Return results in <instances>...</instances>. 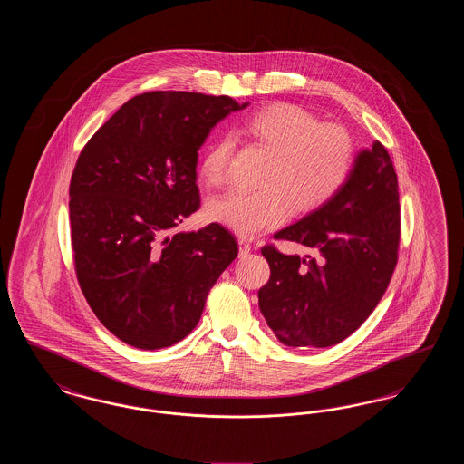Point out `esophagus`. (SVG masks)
<instances>
[{
  "instance_id": "34e87169",
  "label": "esophagus",
  "mask_w": 464,
  "mask_h": 464,
  "mask_svg": "<svg viewBox=\"0 0 464 464\" xmlns=\"http://www.w3.org/2000/svg\"><path fill=\"white\" fill-rule=\"evenodd\" d=\"M238 245H240V256H246L250 252V248H252V245H250L246 238H238Z\"/></svg>"
}]
</instances>
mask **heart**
<instances>
[{
  "mask_svg": "<svg viewBox=\"0 0 464 464\" xmlns=\"http://www.w3.org/2000/svg\"><path fill=\"white\" fill-rule=\"evenodd\" d=\"M242 132L271 155L257 191H229L207 203L210 219L242 237H256L334 198L348 182L356 146L346 129L320 123L295 104L276 102L248 114ZM233 139L218 137L201 156L199 176L208 186L227 179Z\"/></svg>",
  "mask_w": 464,
  "mask_h": 464,
  "instance_id": "1",
  "label": "heart"
}]
</instances>
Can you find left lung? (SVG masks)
Masks as SVG:
<instances>
[{
    "mask_svg": "<svg viewBox=\"0 0 464 464\" xmlns=\"http://www.w3.org/2000/svg\"><path fill=\"white\" fill-rule=\"evenodd\" d=\"M275 238L309 252L301 257L275 245L261 248L271 269L259 290L269 329L294 348L344 341L374 311L397 266L398 180L386 148L375 140L360 151L344 188Z\"/></svg>",
    "mask_w": 464,
    "mask_h": 464,
    "instance_id": "8db88e82",
    "label": "left lung"
}]
</instances>
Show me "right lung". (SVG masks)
<instances>
[{
  "instance_id": "1",
  "label": "right lung",
  "mask_w": 464,
  "mask_h": 464,
  "mask_svg": "<svg viewBox=\"0 0 464 464\" xmlns=\"http://www.w3.org/2000/svg\"><path fill=\"white\" fill-rule=\"evenodd\" d=\"M235 99L195 92L135 95L92 135L69 184L78 284L101 324L140 350L197 327L207 295L238 256L212 222L176 227L199 208L198 150Z\"/></svg>"
}]
</instances>
